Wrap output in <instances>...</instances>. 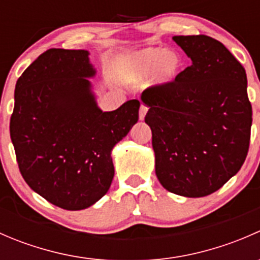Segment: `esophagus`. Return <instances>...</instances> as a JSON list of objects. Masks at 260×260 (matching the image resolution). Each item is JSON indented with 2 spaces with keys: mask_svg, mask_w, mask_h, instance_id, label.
Here are the masks:
<instances>
[{
  "mask_svg": "<svg viewBox=\"0 0 260 260\" xmlns=\"http://www.w3.org/2000/svg\"><path fill=\"white\" fill-rule=\"evenodd\" d=\"M147 111H148V108H147L146 106H143V104H142V106H141V108H140V120L145 119Z\"/></svg>",
  "mask_w": 260,
  "mask_h": 260,
  "instance_id": "esophagus-1",
  "label": "esophagus"
}]
</instances>
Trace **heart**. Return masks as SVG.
<instances>
[{"label":"heart","mask_w":260,"mask_h":260,"mask_svg":"<svg viewBox=\"0 0 260 260\" xmlns=\"http://www.w3.org/2000/svg\"><path fill=\"white\" fill-rule=\"evenodd\" d=\"M185 69L183 57L176 51L147 48L125 55L117 65L115 78L120 83L137 84L154 73V84L167 85L176 81Z\"/></svg>","instance_id":"obj_1"}]
</instances>
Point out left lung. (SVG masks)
I'll list each match as a JSON object with an SVG mask.
<instances>
[{"mask_svg": "<svg viewBox=\"0 0 260 260\" xmlns=\"http://www.w3.org/2000/svg\"><path fill=\"white\" fill-rule=\"evenodd\" d=\"M192 64L176 81L141 95L148 107L156 175L167 191L203 198L219 190L248 154L251 104L243 65L210 36H174Z\"/></svg>", "mask_w": 260, "mask_h": 260, "instance_id": "obj_1", "label": "left lung"}]
</instances>
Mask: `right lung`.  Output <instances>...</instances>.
Instances as JSON below:
<instances>
[{"label": "right lung", "instance_id": "1", "mask_svg": "<svg viewBox=\"0 0 260 260\" xmlns=\"http://www.w3.org/2000/svg\"><path fill=\"white\" fill-rule=\"evenodd\" d=\"M86 50L50 49L18 78L10 136L23 180L49 203L83 210L114 176L113 147L137 123L140 101L98 107Z\"/></svg>", "mask_w": 260, "mask_h": 260}]
</instances>
